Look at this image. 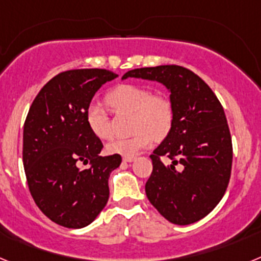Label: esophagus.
Wrapping results in <instances>:
<instances>
[{
	"mask_svg": "<svg viewBox=\"0 0 261 261\" xmlns=\"http://www.w3.org/2000/svg\"><path fill=\"white\" fill-rule=\"evenodd\" d=\"M135 161V156H123V162L125 163H130Z\"/></svg>",
	"mask_w": 261,
	"mask_h": 261,
	"instance_id": "obj_1",
	"label": "esophagus"
}]
</instances>
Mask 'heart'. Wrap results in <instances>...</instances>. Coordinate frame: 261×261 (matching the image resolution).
<instances>
[{
    "instance_id": "1",
    "label": "heart",
    "mask_w": 261,
    "mask_h": 261,
    "mask_svg": "<svg viewBox=\"0 0 261 261\" xmlns=\"http://www.w3.org/2000/svg\"><path fill=\"white\" fill-rule=\"evenodd\" d=\"M108 102L115 110L135 114L132 129L135 135L117 138L107 145V151L124 156H135L140 150L151 145L154 137L162 138L171 129L174 108L171 100L161 94H153L144 85L124 84L115 87L108 94ZM86 120L91 132L99 138L112 136L106 111L98 103L87 108Z\"/></svg>"
}]
</instances>
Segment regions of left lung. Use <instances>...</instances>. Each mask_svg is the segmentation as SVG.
Wrapping results in <instances>:
<instances>
[{"label": "left lung", "mask_w": 261, "mask_h": 261, "mask_svg": "<svg viewBox=\"0 0 261 261\" xmlns=\"http://www.w3.org/2000/svg\"><path fill=\"white\" fill-rule=\"evenodd\" d=\"M126 78L162 84L174 108L171 129L150 155L147 199L171 223L197 222L216 208L230 180L232 145L225 111L211 87L183 66L133 69ZM161 156L172 165H163Z\"/></svg>", "instance_id": "8db88e82"}]
</instances>
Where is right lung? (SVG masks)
Returning <instances> with one entry per match:
<instances>
[{"mask_svg":"<svg viewBox=\"0 0 261 261\" xmlns=\"http://www.w3.org/2000/svg\"><path fill=\"white\" fill-rule=\"evenodd\" d=\"M117 74L106 69L62 71L34 99L23 126V166L32 199L50 221L82 229L95 220L110 197L108 177L119 154L100 156L102 141L91 132L86 112L102 85ZM80 163L90 164L82 170Z\"/></svg>","mask_w":261,"mask_h":261,"instance_id":"right-lung-1","label":"right lung"}]
</instances>
